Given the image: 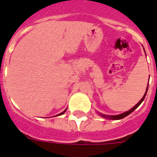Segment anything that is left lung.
Instances as JSON below:
<instances>
[{
  "instance_id": "obj_1",
  "label": "left lung",
  "mask_w": 157,
  "mask_h": 157,
  "mask_svg": "<svg viewBox=\"0 0 157 157\" xmlns=\"http://www.w3.org/2000/svg\"><path fill=\"white\" fill-rule=\"evenodd\" d=\"M145 50V49H144ZM148 86H149V83H148V85H147V88H146V90H145V94H144V96L142 97V98H141V100H140V101L138 102V104L136 105H134V107H133L132 109H130L129 111H127V112H123V113H122V114H120V115H116V116H109V115H105V114H102V113H101V112H98V115H100L101 116H102L103 118H105V119H108V120H121V119H123V118L126 117V116H127L128 115H130L131 112H134V110H135L137 108H138V106H139L140 105H141V103H142V101H144V99H145V95H146L147 94V91H148Z\"/></svg>"
}]
</instances>
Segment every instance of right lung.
I'll list each match as a JSON object with an SVG mask.
<instances>
[{"label": "right lung", "instance_id": "1", "mask_svg": "<svg viewBox=\"0 0 157 157\" xmlns=\"http://www.w3.org/2000/svg\"><path fill=\"white\" fill-rule=\"evenodd\" d=\"M66 110H67V109H65V110H64V111H63V112H61V113H59V114L56 115V116H61V115H63V113H64V112H66Z\"/></svg>", "mask_w": 157, "mask_h": 157}]
</instances>
